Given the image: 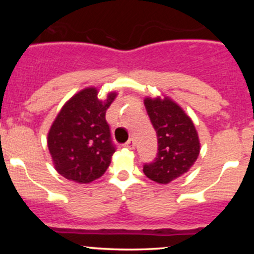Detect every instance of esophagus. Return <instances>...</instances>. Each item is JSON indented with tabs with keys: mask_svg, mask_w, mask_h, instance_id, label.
<instances>
[{
	"mask_svg": "<svg viewBox=\"0 0 254 254\" xmlns=\"http://www.w3.org/2000/svg\"><path fill=\"white\" fill-rule=\"evenodd\" d=\"M125 148H127V149H135V141H133L132 138H130L129 141L125 143Z\"/></svg>",
	"mask_w": 254,
	"mask_h": 254,
	"instance_id": "esophagus-1",
	"label": "esophagus"
}]
</instances>
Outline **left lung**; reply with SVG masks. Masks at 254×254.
<instances>
[{
    "instance_id": "left-lung-1",
    "label": "left lung",
    "mask_w": 254,
    "mask_h": 254,
    "mask_svg": "<svg viewBox=\"0 0 254 254\" xmlns=\"http://www.w3.org/2000/svg\"><path fill=\"white\" fill-rule=\"evenodd\" d=\"M157 136V155L143 166L144 174L157 184H168L186 173L196 162L200 143L193 122L172 99L145 98Z\"/></svg>"
}]
</instances>
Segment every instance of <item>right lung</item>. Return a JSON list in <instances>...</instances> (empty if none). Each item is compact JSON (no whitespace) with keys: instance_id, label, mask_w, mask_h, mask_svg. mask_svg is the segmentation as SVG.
Instances as JSON below:
<instances>
[{"instance_id":"add662e5","label":"right lung","mask_w":254,"mask_h":254,"mask_svg":"<svg viewBox=\"0 0 254 254\" xmlns=\"http://www.w3.org/2000/svg\"><path fill=\"white\" fill-rule=\"evenodd\" d=\"M116 97L111 92L99 100L98 89L88 87L61 109L49 131L48 147L55 168L65 179L88 184L106 172L116 148L105 115Z\"/></svg>"}]
</instances>
